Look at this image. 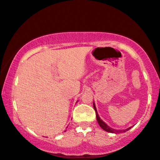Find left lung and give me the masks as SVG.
I'll use <instances>...</instances> for the list:
<instances>
[{
  "label": "left lung",
  "mask_w": 160,
  "mask_h": 160,
  "mask_svg": "<svg viewBox=\"0 0 160 160\" xmlns=\"http://www.w3.org/2000/svg\"><path fill=\"white\" fill-rule=\"evenodd\" d=\"M93 108H94L95 111V113H96V119H97V121H98L99 126H101L104 131L108 132H111V133H121V132H127L128 130H129L131 127L126 128V129H124V130H117V129H113V128H112L111 127H109V126H108L107 124L105 123V122H103L102 120L100 119V117H99V116L98 114V113H97V111H96V108H95V104H93Z\"/></svg>",
  "instance_id": "obj_1"
}]
</instances>
